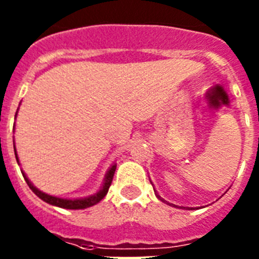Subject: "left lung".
Returning a JSON list of instances; mask_svg holds the SVG:
<instances>
[{
  "label": "left lung",
  "instance_id": "8db88e82",
  "mask_svg": "<svg viewBox=\"0 0 259 259\" xmlns=\"http://www.w3.org/2000/svg\"><path fill=\"white\" fill-rule=\"evenodd\" d=\"M157 197H158V198H159V200H162V198H161V197H159V196H158V194H157ZM162 201H163V200H162Z\"/></svg>",
  "mask_w": 259,
  "mask_h": 259
}]
</instances>
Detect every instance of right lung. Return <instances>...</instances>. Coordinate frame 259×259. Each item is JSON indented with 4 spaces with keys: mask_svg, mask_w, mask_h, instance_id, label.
<instances>
[{
    "mask_svg": "<svg viewBox=\"0 0 259 259\" xmlns=\"http://www.w3.org/2000/svg\"><path fill=\"white\" fill-rule=\"evenodd\" d=\"M15 157H17V161H18L17 152H15ZM115 168H116V164H114V166L109 170L106 178H105L104 187H102L101 191L98 192V193H96L95 196H91V197H87V198H80V200H67V198H58V197H54V196H49V194L38 191L36 187H33L32 183L27 179V176L24 175V172H23V178H24V180H26V183L28 184L29 188L32 189V192H33L36 196H38L42 201L50 203V205H54V206L63 207V209L76 210V209H85V207L93 206V205L100 202V201L106 196L107 192H109L110 185H111V182H113L114 174H115Z\"/></svg>",
    "mask_w": 259,
    "mask_h": 259,
    "instance_id": "1",
    "label": "right lung"
}]
</instances>
